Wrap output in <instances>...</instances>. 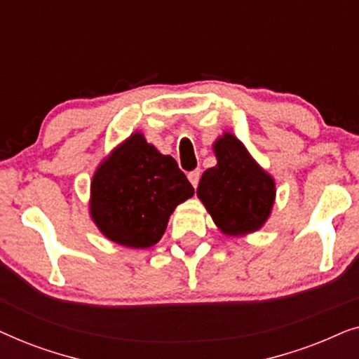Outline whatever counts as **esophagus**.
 Instances as JSON below:
<instances>
[{"instance_id": "esophagus-1", "label": "esophagus", "mask_w": 359, "mask_h": 359, "mask_svg": "<svg viewBox=\"0 0 359 359\" xmlns=\"http://www.w3.org/2000/svg\"><path fill=\"white\" fill-rule=\"evenodd\" d=\"M188 180H189V183L196 188V186H198V183H199V180H201V171L199 170L191 171V173L188 175Z\"/></svg>"}]
</instances>
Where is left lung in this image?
Wrapping results in <instances>:
<instances>
[{
    "label": "left lung",
    "instance_id": "8db88e82",
    "mask_svg": "<svg viewBox=\"0 0 359 359\" xmlns=\"http://www.w3.org/2000/svg\"><path fill=\"white\" fill-rule=\"evenodd\" d=\"M214 154L217 165L201 176L198 198L224 233L257 232L271 214L274 180L229 132L215 140Z\"/></svg>",
    "mask_w": 359,
    "mask_h": 359
}]
</instances>
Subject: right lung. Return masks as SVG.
Instances as JSON below:
<instances>
[{
    "label": "right lung",
    "mask_w": 359,
    "mask_h": 359,
    "mask_svg": "<svg viewBox=\"0 0 359 359\" xmlns=\"http://www.w3.org/2000/svg\"><path fill=\"white\" fill-rule=\"evenodd\" d=\"M193 194L173 156L161 155L135 132L97 166L90 212L114 243L149 248L160 242L176 205Z\"/></svg>",
    "instance_id": "right-lung-1"
}]
</instances>
